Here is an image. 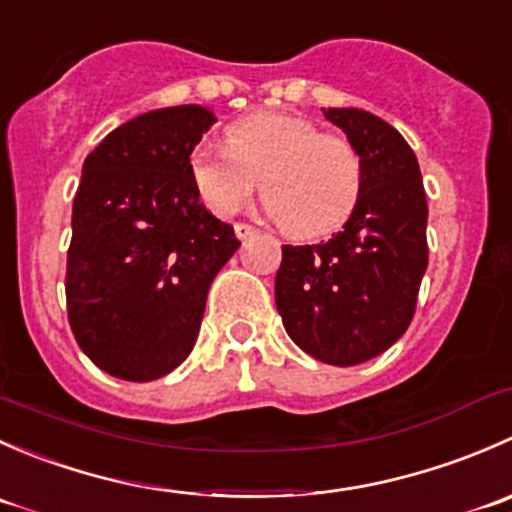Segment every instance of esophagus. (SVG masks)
<instances>
[{
    "label": "esophagus",
    "instance_id": "1",
    "mask_svg": "<svg viewBox=\"0 0 512 512\" xmlns=\"http://www.w3.org/2000/svg\"><path fill=\"white\" fill-rule=\"evenodd\" d=\"M255 232H257V227H252V225H247V223H235V235L240 237V240H245V237L255 235Z\"/></svg>",
    "mask_w": 512,
    "mask_h": 512
}]
</instances>
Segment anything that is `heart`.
<instances>
[{
    "mask_svg": "<svg viewBox=\"0 0 512 512\" xmlns=\"http://www.w3.org/2000/svg\"><path fill=\"white\" fill-rule=\"evenodd\" d=\"M225 148L198 146L190 178L215 215H235L259 180L262 200L282 230L317 237L352 215L361 193L359 151L339 133L282 111H257L230 123Z\"/></svg>",
    "mask_w": 512,
    "mask_h": 512,
    "instance_id": "obj_1",
    "label": "heart"
}]
</instances>
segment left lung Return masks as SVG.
Wrapping results in <instances>:
<instances>
[{
  "label": "left lung",
  "mask_w": 512,
  "mask_h": 512,
  "mask_svg": "<svg viewBox=\"0 0 512 512\" xmlns=\"http://www.w3.org/2000/svg\"><path fill=\"white\" fill-rule=\"evenodd\" d=\"M359 151L361 193L322 245H282L275 304L299 349L334 366L369 361L414 319L428 265L421 170L394 126L361 108H324Z\"/></svg>",
  "instance_id": "1"
}]
</instances>
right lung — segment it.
I'll list each match as a JSON object with an SVG mask.
<instances>
[{
    "mask_svg": "<svg viewBox=\"0 0 512 512\" xmlns=\"http://www.w3.org/2000/svg\"><path fill=\"white\" fill-rule=\"evenodd\" d=\"M215 123L205 106L143 113L84 160L71 215L66 309L81 352L106 374L153 381L193 352L215 275L235 255L190 178Z\"/></svg>",
    "mask_w": 512,
    "mask_h": 512,
    "instance_id": "obj_1",
    "label": "right lung"
}]
</instances>
